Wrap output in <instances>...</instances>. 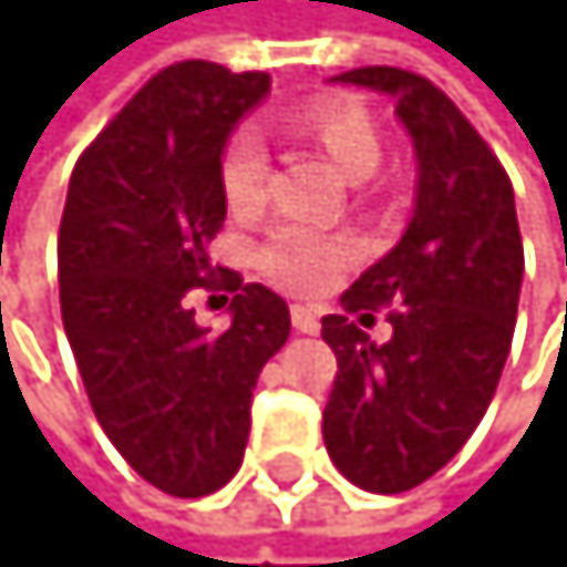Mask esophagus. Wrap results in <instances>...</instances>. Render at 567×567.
<instances>
[{
    "instance_id": "34e87169",
    "label": "esophagus",
    "mask_w": 567,
    "mask_h": 567,
    "mask_svg": "<svg viewBox=\"0 0 567 567\" xmlns=\"http://www.w3.org/2000/svg\"><path fill=\"white\" fill-rule=\"evenodd\" d=\"M290 322H295L298 333H319V316H316V308H308V305L290 308Z\"/></svg>"
}]
</instances>
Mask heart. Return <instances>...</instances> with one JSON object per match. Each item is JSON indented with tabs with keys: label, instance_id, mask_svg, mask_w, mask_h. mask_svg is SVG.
Segmentation results:
<instances>
[{
	"label": "heart",
	"instance_id": "obj_1",
	"mask_svg": "<svg viewBox=\"0 0 567 567\" xmlns=\"http://www.w3.org/2000/svg\"><path fill=\"white\" fill-rule=\"evenodd\" d=\"M295 127L330 155L348 181H365L383 159L372 120L351 102H312L295 113ZM219 190L230 213L262 209L269 190V152L255 127H237L219 155ZM354 259V245L308 223H277L255 248V266L290 295H316Z\"/></svg>",
	"mask_w": 567,
	"mask_h": 567
}]
</instances>
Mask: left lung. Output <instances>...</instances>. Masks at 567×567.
<instances>
[{
	"label": "left lung",
	"instance_id": "obj_1",
	"mask_svg": "<svg viewBox=\"0 0 567 567\" xmlns=\"http://www.w3.org/2000/svg\"><path fill=\"white\" fill-rule=\"evenodd\" d=\"M333 81L394 99L419 190L398 248L340 295L344 316L322 319L337 354L322 440L354 486L404 494L465 447L494 401L526 255L512 181L444 91L401 66H358ZM380 307L395 333L372 346L361 327Z\"/></svg>",
	"mask_w": 567,
	"mask_h": 567
}]
</instances>
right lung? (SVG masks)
Returning <instances> with one entry per match:
<instances>
[{
	"label": "right lung",
	"instance_id": "obj_1",
	"mask_svg": "<svg viewBox=\"0 0 567 567\" xmlns=\"http://www.w3.org/2000/svg\"><path fill=\"white\" fill-rule=\"evenodd\" d=\"M266 91L259 70L173 63L81 152L66 190L60 308L70 351L105 436L169 497H205L234 480L251 390L290 337L280 295L209 259L227 219L223 145ZM195 289L235 295L223 334L194 322Z\"/></svg>",
	"mask_w": 567,
	"mask_h": 567
}]
</instances>
